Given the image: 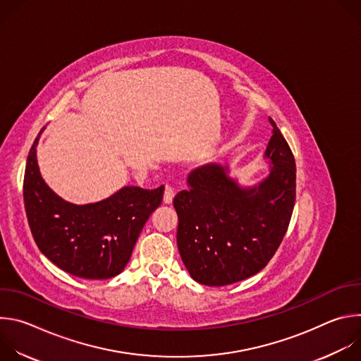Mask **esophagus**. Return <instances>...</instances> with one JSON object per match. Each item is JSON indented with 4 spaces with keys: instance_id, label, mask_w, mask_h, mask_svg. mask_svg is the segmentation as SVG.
I'll return each mask as SVG.
<instances>
[{
    "instance_id": "obj_1",
    "label": "esophagus",
    "mask_w": 361,
    "mask_h": 361,
    "mask_svg": "<svg viewBox=\"0 0 361 361\" xmlns=\"http://www.w3.org/2000/svg\"><path fill=\"white\" fill-rule=\"evenodd\" d=\"M174 194H176V190L173 185H166V191H164V202H171L173 198H174Z\"/></svg>"
}]
</instances>
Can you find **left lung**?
<instances>
[{
  "label": "left lung",
  "instance_id": "8db88e82",
  "mask_svg": "<svg viewBox=\"0 0 361 361\" xmlns=\"http://www.w3.org/2000/svg\"><path fill=\"white\" fill-rule=\"evenodd\" d=\"M266 157L271 173L259 187L240 188L223 167L207 164L176 194L177 245L190 276L220 287L263 270L280 247L295 201V161L273 118Z\"/></svg>",
  "mask_w": 361,
  "mask_h": 361
}]
</instances>
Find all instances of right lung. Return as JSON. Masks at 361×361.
<instances>
[{
	"label": "right lung",
	"mask_w": 361,
	"mask_h": 361,
	"mask_svg": "<svg viewBox=\"0 0 361 361\" xmlns=\"http://www.w3.org/2000/svg\"><path fill=\"white\" fill-rule=\"evenodd\" d=\"M37 144L38 137L27 159L23 192L39 251L75 277L102 280L120 274L145 221L161 204L164 185L154 190L124 187L107 200L75 205L60 198L41 178Z\"/></svg>",
	"instance_id": "obj_1"
}]
</instances>
